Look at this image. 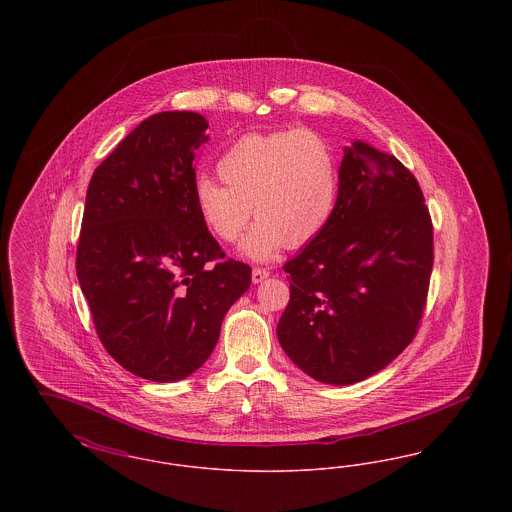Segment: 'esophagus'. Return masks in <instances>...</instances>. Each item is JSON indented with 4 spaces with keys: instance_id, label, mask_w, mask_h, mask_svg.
<instances>
[{
    "instance_id": "obj_1",
    "label": "esophagus",
    "mask_w": 512,
    "mask_h": 512,
    "mask_svg": "<svg viewBox=\"0 0 512 512\" xmlns=\"http://www.w3.org/2000/svg\"><path fill=\"white\" fill-rule=\"evenodd\" d=\"M265 278H268L267 268H253V272H251L253 284H259V282H263Z\"/></svg>"
}]
</instances>
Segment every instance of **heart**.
Masks as SVG:
<instances>
[{"mask_svg":"<svg viewBox=\"0 0 512 512\" xmlns=\"http://www.w3.org/2000/svg\"><path fill=\"white\" fill-rule=\"evenodd\" d=\"M221 182L199 176L194 205L203 226L224 244L240 238L251 261H268L286 245L315 240L330 224L340 199V157L309 128L249 132L220 153Z\"/></svg>","mask_w":512,"mask_h":512,"instance_id":"obj_1","label":"heart"}]
</instances>
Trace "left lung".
<instances>
[{
	"instance_id": "left-lung-1",
	"label": "left lung",
	"mask_w": 512,
	"mask_h": 512,
	"mask_svg": "<svg viewBox=\"0 0 512 512\" xmlns=\"http://www.w3.org/2000/svg\"><path fill=\"white\" fill-rule=\"evenodd\" d=\"M330 224L284 270L290 303L276 334L305 374L347 386L413 341L434 267L424 195L399 159L365 142L343 149Z\"/></svg>"
}]
</instances>
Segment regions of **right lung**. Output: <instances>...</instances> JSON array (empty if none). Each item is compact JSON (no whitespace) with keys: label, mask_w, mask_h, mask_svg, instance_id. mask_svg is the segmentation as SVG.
<instances>
[{"label":"right lung","mask_w":512,"mask_h":512,"mask_svg":"<svg viewBox=\"0 0 512 512\" xmlns=\"http://www.w3.org/2000/svg\"><path fill=\"white\" fill-rule=\"evenodd\" d=\"M207 126L192 111L151 115L107 155L86 194L80 288L107 353L151 382L203 365L251 284V267L222 261L195 211V151Z\"/></svg>","instance_id":"obj_1"}]
</instances>
